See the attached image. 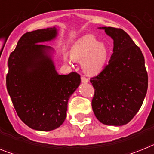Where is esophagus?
I'll list each match as a JSON object with an SVG mask.
<instances>
[{"instance_id":"1","label":"esophagus","mask_w":154,"mask_h":154,"mask_svg":"<svg viewBox=\"0 0 154 154\" xmlns=\"http://www.w3.org/2000/svg\"><path fill=\"white\" fill-rule=\"evenodd\" d=\"M81 81H82V82H83V83H87V82H89V79H88L87 78H85V76H82Z\"/></svg>"}]
</instances>
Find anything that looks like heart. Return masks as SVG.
Instances as JSON below:
<instances>
[{
    "label": "heart",
    "instance_id": "b5f03b06",
    "mask_svg": "<svg viewBox=\"0 0 154 154\" xmlns=\"http://www.w3.org/2000/svg\"><path fill=\"white\" fill-rule=\"evenodd\" d=\"M72 56L74 60L82 62V69L85 74L94 76L104 69L109 52L106 46L96 37L88 35L75 43L72 48Z\"/></svg>",
    "mask_w": 154,
    "mask_h": 154
}]
</instances>
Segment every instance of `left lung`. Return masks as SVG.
I'll return each mask as SVG.
<instances>
[{"label": "left lung", "mask_w": 154, "mask_h": 154, "mask_svg": "<svg viewBox=\"0 0 154 154\" xmlns=\"http://www.w3.org/2000/svg\"><path fill=\"white\" fill-rule=\"evenodd\" d=\"M113 39V53L108 65L90 79L95 89L92 107L99 122L123 126L140 109L148 87V75L140 48L120 28L103 27Z\"/></svg>", "instance_id": "obj_1"}]
</instances>
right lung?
<instances>
[{
	"mask_svg": "<svg viewBox=\"0 0 154 154\" xmlns=\"http://www.w3.org/2000/svg\"><path fill=\"white\" fill-rule=\"evenodd\" d=\"M57 36L55 27L27 32L8 61L7 89L19 118L31 129L50 131L66 118L68 101L81 82L76 72L58 75L50 46L38 43Z\"/></svg>",
	"mask_w": 154,
	"mask_h": 154,
	"instance_id": "1",
	"label": "right lung"
}]
</instances>
